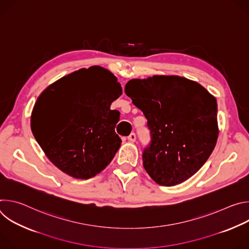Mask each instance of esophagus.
Here are the masks:
<instances>
[{
	"label": "esophagus",
	"instance_id": "obj_1",
	"mask_svg": "<svg viewBox=\"0 0 249 249\" xmlns=\"http://www.w3.org/2000/svg\"><path fill=\"white\" fill-rule=\"evenodd\" d=\"M128 140L130 142H135L136 141V134L135 133H131L129 136H128Z\"/></svg>",
	"mask_w": 249,
	"mask_h": 249
}]
</instances>
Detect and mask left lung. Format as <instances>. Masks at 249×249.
Segmentation results:
<instances>
[{
    "label": "left lung",
    "instance_id": "obj_1",
    "mask_svg": "<svg viewBox=\"0 0 249 249\" xmlns=\"http://www.w3.org/2000/svg\"><path fill=\"white\" fill-rule=\"evenodd\" d=\"M125 93L148 120L151 142L143 152L146 171L163 186L187 180L217 144L216 98L198 83L177 76L131 80Z\"/></svg>",
    "mask_w": 249,
    "mask_h": 249
}]
</instances>
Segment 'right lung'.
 <instances>
[{"label": "right lung", "instance_id": "obj_1", "mask_svg": "<svg viewBox=\"0 0 249 249\" xmlns=\"http://www.w3.org/2000/svg\"><path fill=\"white\" fill-rule=\"evenodd\" d=\"M121 94L117 78L98 66L49 86L34 105L30 126L52 163L82 179L107 166L122 142L115 133L119 111L110 109Z\"/></svg>", "mask_w": 249, "mask_h": 249}]
</instances>
